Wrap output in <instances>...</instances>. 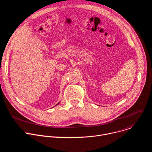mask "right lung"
Listing matches in <instances>:
<instances>
[{"label": "right lung", "mask_w": 152, "mask_h": 152, "mask_svg": "<svg viewBox=\"0 0 152 152\" xmlns=\"http://www.w3.org/2000/svg\"><path fill=\"white\" fill-rule=\"evenodd\" d=\"M58 104H59V103H58V104H57V105H58ZM57 105H56V106H57Z\"/></svg>", "instance_id": "obj_1"}]
</instances>
